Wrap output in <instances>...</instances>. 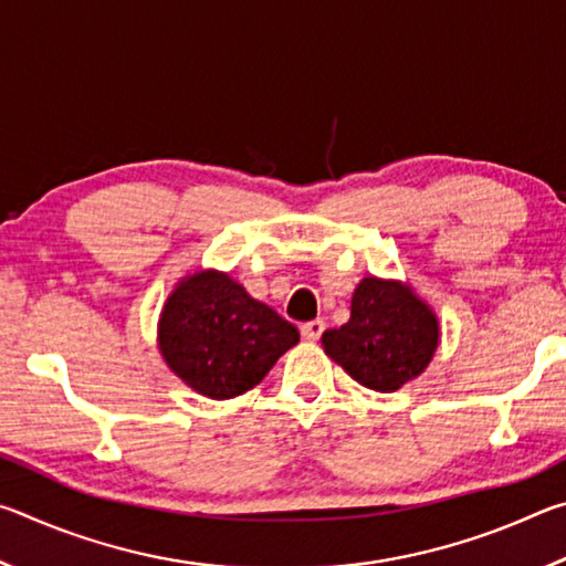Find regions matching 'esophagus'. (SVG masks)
Masks as SVG:
<instances>
[{"instance_id":"esophagus-1","label":"esophagus","mask_w":566,"mask_h":566,"mask_svg":"<svg viewBox=\"0 0 566 566\" xmlns=\"http://www.w3.org/2000/svg\"><path fill=\"white\" fill-rule=\"evenodd\" d=\"M322 332H324V322L322 319H312V322L302 324V337L310 339V342H317L322 337Z\"/></svg>"}]
</instances>
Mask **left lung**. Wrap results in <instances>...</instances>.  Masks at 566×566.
<instances>
[{
  "label": "left lung",
  "mask_w": 566,
  "mask_h": 566,
  "mask_svg": "<svg viewBox=\"0 0 566 566\" xmlns=\"http://www.w3.org/2000/svg\"><path fill=\"white\" fill-rule=\"evenodd\" d=\"M322 347L354 381L387 395L429 367L439 319L411 284L364 276L352 294L349 322L324 332Z\"/></svg>",
  "instance_id": "obj_1"
}]
</instances>
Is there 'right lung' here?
I'll list each match as a JSON object with an SVG mask.
<instances>
[{"label": "right lung", "instance_id": "1", "mask_svg": "<svg viewBox=\"0 0 566 566\" xmlns=\"http://www.w3.org/2000/svg\"><path fill=\"white\" fill-rule=\"evenodd\" d=\"M296 342L294 324L219 270L181 276L157 324L161 359L189 389L209 399L254 389Z\"/></svg>", "mask_w": 566, "mask_h": 566}]
</instances>
